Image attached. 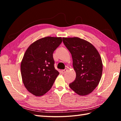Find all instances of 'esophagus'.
<instances>
[{
	"instance_id": "34e87169",
	"label": "esophagus",
	"mask_w": 121,
	"mask_h": 121,
	"mask_svg": "<svg viewBox=\"0 0 121 121\" xmlns=\"http://www.w3.org/2000/svg\"><path fill=\"white\" fill-rule=\"evenodd\" d=\"M67 69H65V70H62V71H61V72H62V73H63V74H64V73H65L66 71H67Z\"/></svg>"
}]
</instances>
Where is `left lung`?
<instances>
[{
  "label": "left lung",
  "mask_w": 121,
  "mask_h": 121,
  "mask_svg": "<svg viewBox=\"0 0 121 121\" xmlns=\"http://www.w3.org/2000/svg\"><path fill=\"white\" fill-rule=\"evenodd\" d=\"M70 51L76 78L69 84L79 95H87L94 91L101 79L102 63L99 52L91 43L78 37L62 38Z\"/></svg>",
  "instance_id": "1"
}]
</instances>
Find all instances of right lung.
I'll list each match as a JSON object with an SVG mask.
<instances>
[{"mask_svg":"<svg viewBox=\"0 0 121 121\" xmlns=\"http://www.w3.org/2000/svg\"><path fill=\"white\" fill-rule=\"evenodd\" d=\"M61 43V37H44L33 43L25 52L21 64L22 81L35 96L49 91L59 74L54 66L53 53Z\"/></svg>","mask_w":121,"mask_h":121,"instance_id":"1","label":"right lung"}]
</instances>
